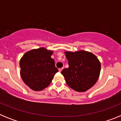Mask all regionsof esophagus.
Returning a JSON list of instances; mask_svg holds the SVG:
<instances>
[{
  "label": "esophagus",
  "instance_id": "1",
  "mask_svg": "<svg viewBox=\"0 0 121 121\" xmlns=\"http://www.w3.org/2000/svg\"><path fill=\"white\" fill-rule=\"evenodd\" d=\"M62 70H63V68H59V72H61Z\"/></svg>",
  "mask_w": 121,
  "mask_h": 121
}]
</instances>
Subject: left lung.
Listing matches in <instances>:
<instances>
[{
  "mask_svg": "<svg viewBox=\"0 0 121 121\" xmlns=\"http://www.w3.org/2000/svg\"><path fill=\"white\" fill-rule=\"evenodd\" d=\"M68 60V68L61 74L70 88L78 92H84L91 88L100 75V62L92 53L84 50L64 52Z\"/></svg>",
  "mask_w": 121,
  "mask_h": 121,
  "instance_id": "left-lung-1",
  "label": "left lung"
}]
</instances>
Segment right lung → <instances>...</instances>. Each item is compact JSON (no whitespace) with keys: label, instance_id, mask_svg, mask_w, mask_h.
Masks as SVG:
<instances>
[{"label":"right lung","instance_id":"1","mask_svg":"<svg viewBox=\"0 0 121 121\" xmlns=\"http://www.w3.org/2000/svg\"><path fill=\"white\" fill-rule=\"evenodd\" d=\"M53 51L44 47L33 49L20 60L21 76L24 83L36 91L43 90L50 84L58 69L51 57Z\"/></svg>","mask_w":121,"mask_h":121}]
</instances>
